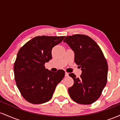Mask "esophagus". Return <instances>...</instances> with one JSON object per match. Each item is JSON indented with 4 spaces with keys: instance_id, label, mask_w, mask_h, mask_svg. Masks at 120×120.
I'll list each match as a JSON object with an SVG mask.
<instances>
[{
    "instance_id": "obj_1",
    "label": "esophagus",
    "mask_w": 120,
    "mask_h": 120,
    "mask_svg": "<svg viewBox=\"0 0 120 120\" xmlns=\"http://www.w3.org/2000/svg\"><path fill=\"white\" fill-rule=\"evenodd\" d=\"M68 75H69V73H67V72L65 73V77H68Z\"/></svg>"
}]
</instances>
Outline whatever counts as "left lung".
<instances>
[{"label": "left lung", "instance_id": "1", "mask_svg": "<svg viewBox=\"0 0 120 120\" xmlns=\"http://www.w3.org/2000/svg\"><path fill=\"white\" fill-rule=\"evenodd\" d=\"M67 43L74 52V61L80 65L82 74L76 77L69 74L74 84L68 89L71 99L82 104H90L100 96L107 82L108 64L103 52L90 37L82 34L67 36Z\"/></svg>", "mask_w": 120, "mask_h": 120}]
</instances>
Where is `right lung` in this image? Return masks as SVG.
Returning a JSON list of instances; mask_svg holds the SVG:
<instances>
[{
	"instance_id": "obj_1",
	"label": "right lung",
	"mask_w": 120,
	"mask_h": 120,
	"mask_svg": "<svg viewBox=\"0 0 120 120\" xmlns=\"http://www.w3.org/2000/svg\"><path fill=\"white\" fill-rule=\"evenodd\" d=\"M64 36L33 38L18 52L14 64L15 79L21 94L32 104H42L51 99L56 86L65 75L63 70L52 72L45 64L52 59V49Z\"/></svg>"
}]
</instances>
